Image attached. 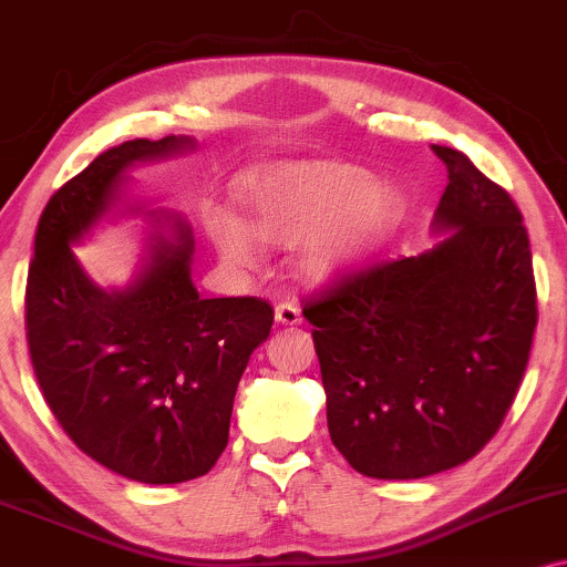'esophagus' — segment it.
Masks as SVG:
<instances>
[{"instance_id": "1", "label": "esophagus", "mask_w": 567, "mask_h": 567, "mask_svg": "<svg viewBox=\"0 0 567 567\" xmlns=\"http://www.w3.org/2000/svg\"><path fill=\"white\" fill-rule=\"evenodd\" d=\"M275 317H277V322L279 324H301L303 322V317H301V309H298V303H292V301H282V303H277V309H275Z\"/></svg>"}]
</instances>
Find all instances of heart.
Segmentation results:
<instances>
[{"mask_svg":"<svg viewBox=\"0 0 567 567\" xmlns=\"http://www.w3.org/2000/svg\"><path fill=\"white\" fill-rule=\"evenodd\" d=\"M248 224L231 210L206 208V229L231 266L250 269L258 240L298 243L306 277L330 279L364 258L399 224L404 197L346 161L277 163L243 182Z\"/></svg>","mask_w":567,"mask_h":567,"instance_id":"heart-1","label":"heart"}]
</instances>
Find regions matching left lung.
Returning a JSON list of instances; mask_svg holds the SVG:
<instances>
[{
	"instance_id": "obj_1",
	"label": "left lung",
	"mask_w": 567,
	"mask_h": 567,
	"mask_svg": "<svg viewBox=\"0 0 567 567\" xmlns=\"http://www.w3.org/2000/svg\"><path fill=\"white\" fill-rule=\"evenodd\" d=\"M449 184L420 256L378 261L306 301L327 427L367 478L473 460L513 406L536 330L523 216L465 153L433 145Z\"/></svg>"
}]
</instances>
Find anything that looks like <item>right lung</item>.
<instances>
[{"label":"right lung","mask_w":567,"mask_h":567,"mask_svg":"<svg viewBox=\"0 0 567 567\" xmlns=\"http://www.w3.org/2000/svg\"><path fill=\"white\" fill-rule=\"evenodd\" d=\"M195 147L189 136L128 140L65 182L39 218L25 285L31 364L52 414L102 467L140 483L206 475L227 449L250 353L269 338L261 298H200L193 229L153 210L166 235L124 290H102L73 256L121 197L126 168ZM132 210H142L140 206Z\"/></svg>","instance_id":"1"}]
</instances>
